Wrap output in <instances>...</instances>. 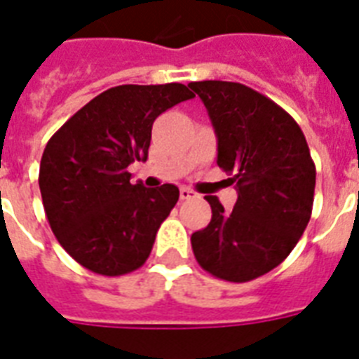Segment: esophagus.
<instances>
[{
  "instance_id": "34e87169",
  "label": "esophagus",
  "mask_w": 359,
  "mask_h": 359,
  "mask_svg": "<svg viewBox=\"0 0 359 359\" xmlns=\"http://www.w3.org/2000/svg\"><path fill=\"white\" fill-rule=\"evenodd\" d=\"M197 194L194 190H190V188H180V199L182 201H188V199H196Z\"/></svg>"
}]
</instances>
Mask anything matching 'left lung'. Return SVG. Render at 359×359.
Returning <instances> with one entry per match:
<instances>
[{"instance_id":"obj_1","label":"left lung","mask_w":359,"mask_h":359,"mask_svg":"<svg viewBox=\"0 0 359 359\" xmlns=\"http://www.w3.org/2000/svg\"><path fill=\"white\" fill-rule=\"evenodd\" d=\"M218 137V165L238 199L225 212L207 196L212 219L191 235V250L214 278L245 283L281 264L304 235L315 197L306 135L281 106L236 81H194Z\"/></svg>"}]
</instances>
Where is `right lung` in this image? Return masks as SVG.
Masks as SVG:
<instances>
[{
  "instance_id": "right-lung-1",
  "label": "right lung",
  "mask_w": 359,
  "mask_h": 359,
  "mask_svg": "<svg viewBox=\"0 0 359 359\" xmlns=\"http://www.w3.org/2000/svg\"><path fill=\"white\" fill-rule=\"evenodd\" d=\"M194 97L182 83L111 87L50 137L42 205L57 242L83 268L115 278L145 264L179 188L132 184L128 165L147 160L158 115Z\"/></svg>"
}]
</instances>
